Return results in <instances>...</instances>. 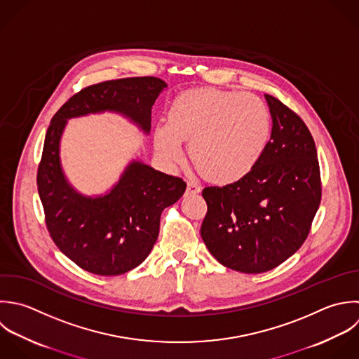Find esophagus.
<instances>
[{"instance_id":"1","label":"esophagus","mask_w":359,"mask_h":359,"mask_svg":"<svg viewBox=\"0 0 359 359\" xmlns=\"http://www.w3.org/2000/svg\"><path fill=\"white\" fill-rule=\"evenodd\" d=\"M201 191V186L196 180H187V193L189 194H197Z\"/></svg>"}]
</instances>
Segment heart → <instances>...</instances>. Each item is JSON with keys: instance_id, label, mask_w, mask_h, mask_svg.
I'll use <instances>...</instances> for the list:
<instances>
[{"instance_id": "heart-1", "label": "heart", "mask_w": 359, "mask_h": 359, "mask_svg": "<svg viewBox=\"0 0 359 359\" xmlns=\"http://www.w3.org/2000/svg\"><path fill=\"white\" fill-rule=\"evenodd\" d=\"M271 133L266 103L252 93L215 88L182 93L169 109V124L155 128L159 155L177 163L183 144L200 172L218 183L249 175L262 159Z\"/></svg>"}]
</instances>
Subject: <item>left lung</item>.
Wrapping results in <instances>:
<instances>
[{
	"label": "left lung",
	"instance_id": "1",
	"mask_svg": "<svg viewBox=\"0 0 359 359\" xmlns=\"http://www.w3.org/2000/svg\"><path fill=\"white\" fill-rule=\"evenodd\" d=\"M271 137L255 169L241 180L203 190L201 238L225 267L246 274L276 269L306 241L322 200L313 137L304 120L266 95Z\"/></svg>",
	"mask_w": 359,
	"mask_h": 359
}]
</instances>
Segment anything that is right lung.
<instances>
[{"label":"right lung","mask_w":359,"mask_h":359,"mask_svg":"<svg viewBox=\"0 0 359 359\" xmlns=\"http://www.w3.org/2000/svg\"><path fill=\"white\" fill-rule=\"evenodd\" d=\"M163 88L166 82L155 76L86 86L58 109L47 128L37 168L46 226L55 246L85 271L120 276L140 266L158 239L162 211L183 196L186 183L134 161L107 194L95 198L79 194L60 165L58 147L67 118L111 110L149 133L151 109Z\"/></svg>","instance_id":"right-lung-1"}]
</instances>
